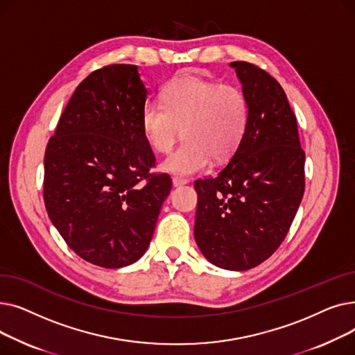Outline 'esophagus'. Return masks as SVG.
Listing matches in <instances>:
<instances>
[{"label":"esophagus","mask_w":355,"mask_h":355,"mask_svg":"<svg viewBox=\"0 0 355 355\" xmlns=\"http://www.w3.org/2000/svg\"><path fill=\"white\" fill-rule=\"evenodd\" d=\"M187 184V178H182V177H174L173 178V185L174 187H181V185Z\"/></svg>","instance_id":"1"}]
</instances>
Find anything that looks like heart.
Instances as JSON below:
<instances>
[{
	"instance_id": "heart-1",
	"label": "heart",
	"mask_w": 355,
	"mask_h": 355,
	"mask_svg": "<svg viewBox=\"0 0 355 355\" xmlns=\"http://www.w3.org/2000/svg\"><path fill=\"white\" fill-rule=\"evenodd\" d=\"M161 102H148L142 129L157 153H170L181 128L184 141L161 168L166 173L191 175L206 170L211 158L227 159L243 138L250 118L246 92L234 83H221L187 71L168 82Z\"/></svg>"
}]
</instances>
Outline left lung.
<instances>
[{
  "label": "left lung",
  "instance_id": "left-lung-1",
  "mask_svg": "<svg viewBox=\"0 0 355 355\" xmlns=\"http://www.w3.org/2000/svg\"><path fill=\"white\" fill-rule=\"evenodd\" d=\"M250 103L246 132L214 177L198 178L194 237L218 268L248 270L285 240L305 191V153L279 82L259 66L233 62Z\"/></svg>",
  "mask_w": 355,
  "mask_h": 355
}]
</instances>
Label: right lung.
<instances>
[{"instance_id":"obj_1","label":"right lung","mask_w":355,"mask_h":355,"mask_svg":"<svg viewBox=\"0 0 355 355\" xmlns=\"http://www.w3.org/2000/svg\"><path fill=\"white\" fill-rule=\"evenodd\" d=\"M146 89L135 64H107L76 87L44 154L43 198L54 227L86 262L128 266L146 252L173 181L151 173L142 129Z\"/></svg>"}]
</instances>
